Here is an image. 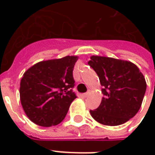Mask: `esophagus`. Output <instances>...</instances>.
Returning a JSON list of instances; mask_svg holds the SVG:
<instances>
[{
	"label": "esophagus",
	"instance_id": "1",
	"mask_svg": "<svg viewBox=\"0 0 155 155\" xmlns=\"http://www.w3.org/2000/svg\"><path fill=\"white\" fill-rule=\"evenodd\" d=\"M89 94H90V92H85V93H84L83 96H84V97H87L88 96H89Z\"/></svg>",
	"mask_w": 155,
	"mask_h": 155
}]
</instances>
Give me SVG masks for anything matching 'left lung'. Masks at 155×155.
<instances>
[{
  "label": "left lung",
  "mask_w": 155,
  "mask_h": 155,
  "mask_svg": "<svg viewBox=\"0 0 155 155\" xmlns=\"http://www.w3.org/2000/svg\"><path fill=\"white\" fill-rule=\"evenodd\" d=\"M88 65L100 79L104 97L92 117L104 125L115 126L134 117L142 106L147 90L143 74L130 61L92 55Z\"/></svg>",
  "instance_id": "left-lung-1"
}]
</instances>
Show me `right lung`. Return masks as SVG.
<instances>
[{
    "instance_id": "add662e5",
    "label": "right lung",
    "mask_w": 155,
    "mask_h": 155,
    "mask_svg": "<svg viewBox=\"0 0 155 155\" xmlns=\"http://www.w3.org/2000/svg\"><path fill=\"white\" fill-rule=\"evenodd\" d=\"M78 56L43 60L23 74L20 83V101L32 122L43 127L59 124L76 98L73 68Z\"/></svg>"
}]
</instances>
